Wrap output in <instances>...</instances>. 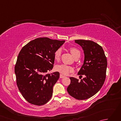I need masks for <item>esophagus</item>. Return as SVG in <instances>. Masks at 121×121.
Wrapping results in <instances>:
<instances>
[{
	"instance_id": "obj_1",
	"label": "esophagus",
	"mask_w": 121,
	"mask_h": 121,
	"mask_svg": "<svg viewBox=\"0 0 121 121\" xmlns=\"http://www.w3.org/2000/svg\"><path fill=\"white\" fill-rule=\"evenodd\" d=\"M60 78H65V76H63V75H62V74H60Z\"/></svg>"
}]
</instances>
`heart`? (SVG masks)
<instances>
[{
  "instance_id": "1",
  "label": "heart",
  "mask_w": 121,
  "mask_h": 121,
  "mask_svg": "<svg viewBox=\"0 0 121 121\" xmlns=\"http://www.w3.org/2000/svg\"><path fill=\"white\" fill-rule=\"evenodd\" d=\"M70 51L73 56V57H75L76 56L81 55V52L78 49L74 47H71L70 48ZM61 54V49H58L56 50L55 52V58L56 60H58L60 58ZM56 70L58 71L59 72L63 74V75H68L69 73H70L71 72L73 71V69L72 67L70 66L65 65H59L56 66Z\"/></svg>"
}]
</instances>
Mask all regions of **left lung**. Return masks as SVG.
Instances as JSON below:
<instances>
[{
	"label": "left lung",
	"instance_id": "obj_1",
	"mask_svg": "<svg viewBox=\"0 0 121 121\" xmlns=\"http://www.w3.org/2000/svg\"><path fill=\"white\" fill-rule=\"evenodd\" d=\"M82 47L84 53L83 65L78 73L84 75L81 81L70 78L67 88L70 96L78 100H85L95 95L101 89L106 79L107 60L101 46L91 40H75Z\"/></svg>",
	"mask_w": 121,
	"mask_h": 121
}]
</instances>
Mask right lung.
<instances>
[{
	"label": "right lung",
	"instance_id": "obj_1",
	"mask_svg": "<svg viewBox=\"0 0 121 121\" xmlns=\"http://www.w3.org/2000/svg\"><path fill=\"white\" fill-rule=\"evenodd\" d=\"M65 42L47 37L38 38L20 51L14 72L19 91L29 103L42 106L51 99L53 87L60 73L55 72L50 74L47 72L53 68L55 51Z\"/></svg>",
	"mask_w": 121,
	"mask_h": 121
}]
</instances>
